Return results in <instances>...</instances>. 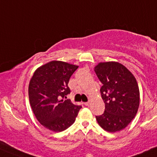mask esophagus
<instances>
[{"instance_id":"obj_1","label":"esophagus","mask_w":157,"mask_h":157,"mask_svg":"<svg viewBox=\"0 0 157 157\" xmlns=\"http://www.w3.org/2000/svg\"><path fill=\"white\" fill-rule=\"evenodd\" d=\"M83 104H84V105H86V106H89V104H90V102H84V103H83Z\"/></svg>"}]
</instances>
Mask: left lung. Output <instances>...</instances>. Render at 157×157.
Returning <instances> with one entry per match:
<instances>
[{
	"label": "left lung",
	"mask_w": 157,
	"mask_h": 157,
	"mask_svg": "<svg viewBox=\"0 0 157 157\" xmlns=\"http://www.w3.org/2000/svg\"><path fill=\"white\" fill-rule=\"evenodd\" d=\"M95 72L102 86L101 95L105 112L96 116L99 126L115 132L125 129L134 119L140 105V90L133 75L122 64L100 62Z\"/></svg>",
	"instance_id": "left-lung-1"
}]
</instances>
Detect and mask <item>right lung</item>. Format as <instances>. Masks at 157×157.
Wrapping results in <instances>:
<instances>
[{"label": "right lung", "instance_id": "add662e5", "mask_svg": "<svg viewBox=\"0 0 157 157\" xmlns=\"http://www.w3.org/2000/svg\"><path fill=\"white\" fill-rule=\"evenodd\" d=\"M78 66L61 61H52L39 67L28 86L32 111L44 127L62 132L74 123L82 108L65 99L70 94V77Z\"/></svg>", "mask_w": 157, "mask_h": 157}]
</instances>
